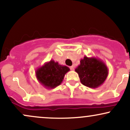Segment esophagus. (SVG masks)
Returning a JSON list of instances; mask_svg holds the SVG:
<instances>
[{
  "label": "esophagus",
  "mask_w": 130,
  "mask_h": 130,
  "mask_svg": "<svg viewBox=\"0 0 130 130\" xmlns=\"http://www.w3.org/2000/svg\"><path fill=\"white\" fill-rule=\"evenodd\" d=\"M70 69H71V70H74V67L73 66H73H71V67H70Z\"/></svg>",
  "instance_id": "esophagus-1"
}]
</instances>
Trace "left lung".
Masks as SVG:
<instances>
[{"label":"left lung","mask_w":130,"mask_h":130,"mask_svg":"<svg viewBox=\"0 0 130 130\" xmlns=\"http://www.w3.org/2000/svg\"><path fill=\"white\" fill-rule=\"evenodd\" d=\"M84 86L95 89L101 86L108 75V68L105 63L97 57L84 56L75 69Z\"/></svg>","instance_id":"8db88e82"}]
</instances>
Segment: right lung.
<instances>
[{
    "label": "right lung",
    "instance_id": "add662e5",
    "mask_svg": "<svg viewBox=\"0 0 130 130\" xmlns=\"http://www.w3.org/2000/svg\"><path fill=\"white\" fill-rule=\"evenodd\" d=\"M69 71L68 67L51 60L38 67L35 71V75L40 84L46 89H51L60 85L65 75Z\"/></svg>",
    "mask_w": 130,
    "mask_h": 130
}]
</instances>
